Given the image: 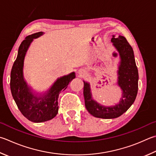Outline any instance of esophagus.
<instances>
[{"mask_svg": "<svg viewBox=\"0 0 156 156\" xmlns=\"http://www.w3.org/2000/svg\"><path fill=\"white\" fill-rule=\"evenodd\" d=\"M83 72H84L83 71H81V70L79 71V73H83Z\"/></svg>", "mask_w": 156, "mask_h": 156, "instance_id": "esophagus-1", "label": "esophagus"}]
</instances>
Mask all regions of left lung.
Masks as SVG:
<instances>
[{
  "mask_svg": "<svg viewBox=\"0 0 156 156\" xmlns=\"http://www.w3.org/2000/svg\"><path fill=\"white\" fill-rule=\"evenodd\" d=\"M111 41L120 57L117 84L122 90V96L119 103L110 106L101 105L93 99L90 83L83 80L85 107L90 115L98 118L115 119L120 117L134 102L138 93V72L132 46L126 37L121 35H112Z\"/></svg>",
  "mask_w": 156,
  "mask_h": 156,
  "instance_id": "8db88e82",
  "label": "left lung"
}]
</instances>
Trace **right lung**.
I'll return each instance as SVG.
<instances>
[{
  "instance_id": "add662e5",
  "label": "right lung",
  "mask_w": 156,
  "mask_h": 156,
  "mask_svg": "<svg viewBox=\"0 0 156 156\" xmlns=\"http://www.w3.org/2000/svg\"><path fill=\"white\" fill-rule=\"evenodd\" d=\"M44 33L38 32L25 38L19 47L18 56L11 72L10 88L13 100L22 114L35 123L49 121L57 115L59 94L76 78L75 72L58 78L48 90L39 94L33 91L28 84L24 77L25 56L33 39L43 35Z\"/></svg>"
}]
</instances>
